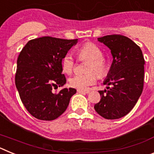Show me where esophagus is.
Listing matches in <instances>:
<instances>
[{
  "label": "esophagus",
  "instance_id": "1",
  "mask_svg": "<svg viewBox=\"0 0 154 154\" xmlns=\"http://www.w3.org/2000/svg\"><path fill=\"white\" fill-rule=\"evenodd\" d=\"M78 92H80V93H85V94H88L90 92L89 90H81V89H78Z\"/></svg>",
  "mask_w": 154,
  "mask_h": 154
}]
</instances>
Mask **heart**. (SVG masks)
Segmentation results:
<instances>
[{
	"label": "heart",
	"instance_id": "obj_1",
	"mask_svg": "<svg viewBox=\"0 0 154 154\" xmlns=\"http://www.w3.org/2000/svg\"><path fill=\"white\" fill-rule=\"evenodd\" d=\"M77 55L79 59L89 61L86 67V70L89 72L75 75L69 79V84L75 89L85 90L97 81V75L90 71L94 70L99 76L104 75L107 71V62L103 56L101 49L92 42H87L79 48ZM62 67L66 74H71L74 71L75 62L70 54H67L62 58Z\"/></svg>",
	"mask_w": 154,
	"mask_h": 154
}]
</instances>
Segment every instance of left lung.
<instances>
[{
    "label": "left lung",
    "instance_id": "left-lung-1",
    "mask_svg": "<svg viewBox=\"0 0 154 154\" xmlns=\"http://www.w3.org/2000/svg\"><path fill=\"white\" fill-rule=\"evenodd\" d=\"M98 41L111 50L113 60L103 82L107 90L99 91L101 99L94 108L105 119H119L133 109L142 94L145 61L140 48L127 37L111 35Z\"/></svg>",
    "mask_w": 154,
    "mask_h": 154
}]
</instances>
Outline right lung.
<instances>
[{
  "instance_id": "right-lung-1",
  "label": "right lung",
  "mask_w": 154,
  "mask_h": 154,
  "mask_svg": "<svg viewBox=\"0 0 154 154\" xmlns=\"http://www.w3.org/2000/svg\"><path fill=\"white\" fill-rule=\"evenodd\" d=\"M78 39L45 36L32 39L25 45L17 60L15 85L21 102L29 113L41 120H53L65 112L73 88H64L58 93L52 89L66 82L62 61Z\"/></svg>"
}]
</instances>
